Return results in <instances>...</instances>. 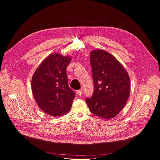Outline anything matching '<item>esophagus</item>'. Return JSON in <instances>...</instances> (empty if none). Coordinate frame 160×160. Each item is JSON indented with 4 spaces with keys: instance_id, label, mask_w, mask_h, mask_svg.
I'll return each instance as SVG.
<instances>
[{
    "instance_id": "obj_1",
    "label": "esophagus",
    "mask_w": 160,
    "mask_h": 160,
    "mask_svg": "<svg viewBox=\"0 0 160 160\" xmlns=\"http://www.w3.org/2000/svg\"><path fill=\"white\" fill-rule=\"evenodd\" d=\"M77 94H78L79 95H82V94H83V90L82 89H79L77 91Z\"/></svg>"
}]
</instances>
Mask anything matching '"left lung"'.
I'll return each instance as SVG.
<instances>
[{
    "instance_id": "8db88e82",
    "label": "left lung",
    "mask_w": 160,
    "mask_h": 160,
    "mask_svg": "<svg viewBox=\"0 0 160 160\" xmlns=\"http://www.w3.org/2000/svg\"><path fill=\"white\" fill-rule=\"evenodd\" d=\"M94 91L85 101L91 112L109 119L117 115L126 103L130 93V79L123 65L103 50L90 53Z\"/></svg>"
}]
</instances>
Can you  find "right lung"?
Masks as SVG:
<instances>
[{
  "instance_id": "right-lung-1",
  "label": "right lung",
  "mask_w": 160,
  "mask_h": 160,
  "mask_svg": "<svg viewBox=\"0 0 160 160\" xmlns=\"http://www.w3.org/2000/svg\"><path fill=\"white\" fill-rule=\"evenodd\" d=\"M69 57L55 53L47 57L33 74L31 86L37 103L53 117L68 113L75 93L68 84L66 69Z\"/></svg>"
}]
</instances>
